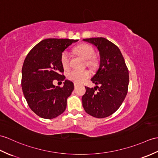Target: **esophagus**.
<instances>
[{
	"mask_svg": "<svg viewBox=\"0 0 158 158\" xmlns=\"http://www.w3.org/2000/svg\"><path fill=\"white\" fill-rule=\"evenodd\" d=\"M77 86H78V84H77V83H74V87L76 88V87H77Z\"/></svg>",
	"mask_w": 158,
	"mask_h": 158,
	"instance_id": "obj_1",
	"label": "esophagus"
}]
</instances>
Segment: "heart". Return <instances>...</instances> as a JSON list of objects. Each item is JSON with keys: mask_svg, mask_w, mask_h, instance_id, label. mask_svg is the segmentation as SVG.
Wrapping results in <instances>:
<instances>
[{"mask_svg": "<svg viewBox=\"0 0 158 158\" xmlns=\"http://www.w3.org/2000/svg\"><path fill=\"white\" fill-rule=\"evenodd\" d=\"M75 52L81 57L86 60L87 66L91 68H96L98 66V60L94 58V50L90 46L87 44H80L75 48ZM69 60H70V54L67 51H64L61 55V63L64 69L69 67ZM91 75L90 72L88 70H75L73 69L68 73V78L72 81L76 83H81L86 81Z\"/></svg>", "mask_w": 158, "mask_h": 158, "instance_id": "obj_1", "label": "heart"}]
</instances>
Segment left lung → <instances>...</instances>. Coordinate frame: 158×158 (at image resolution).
Masks as SVG:
<instances>
[{"instance_id":"8db88e82","label":"left lung","mask_w":158,"mask_h":158,"mask_svg":"<svg viewBox=\"0 0 158 158\" xmlns=\"http://www.w3.org/2000/svg\"><path fill=\"white\" fill-rule=\"evenodd\" d=\"M96 47L100 54V65L91 79L96 85L94 88L85 87L82 97L85 111L98 118H103L119 108L127 94L129 71L120 49L104 38L83 40ZM96 90L98 92H96Z\"/></svg>"}]
</instances>
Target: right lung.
I'll list each match as a JSON object with an SVG mask.
<instances>
[{
    "label": "right lung",
    "instance_id": "right-lung-1",
    "mask_svg": "<svg viewBox=\"0 0 158 158\" xmlns=\"http://www.w3.org/2000/svg\"><path fill=\"white\" fill-rule=\"evenodd\" d=\"M78 40L48 38L42 40L28 53L22 67L21 87L29 108L40 117L52 119L67 107V100L74 89V84L65 80L62 88L55 86L53 81L65 77L61 55Z\"/></svg>",
    "mask_w": 158,
    "mask_h": 158
}]
</instances>
